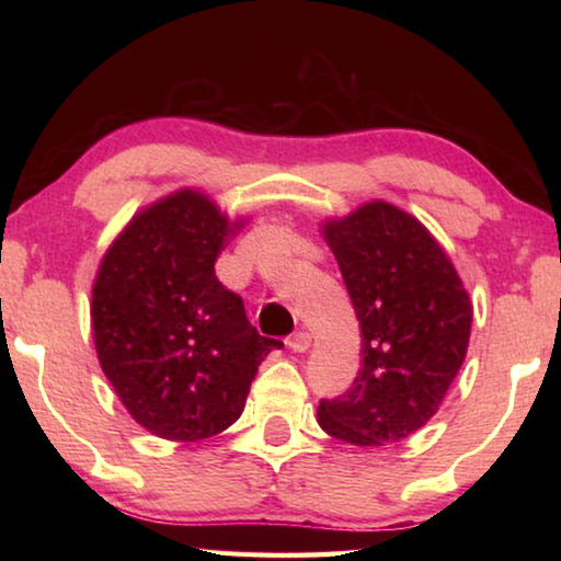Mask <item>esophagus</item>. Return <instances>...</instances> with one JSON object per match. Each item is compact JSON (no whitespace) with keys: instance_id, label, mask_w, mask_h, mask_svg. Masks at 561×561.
Segmentation results:
<instances>
[{"instance_id":"34e87169","label":"esophagus","mask_w":561,"mask_h":561,"mask_svg":"<svg viewBox=\"0 0 561 561\" xmlns=\"http://www.w3.org/2000/svg\"><path fill=\"white\" fill-rule=\"evenodd\" d=\"M287 346L294 351V354H304L311 346V336L307 331H294V334L287 339Z\"/></svg>"}]
</instances>
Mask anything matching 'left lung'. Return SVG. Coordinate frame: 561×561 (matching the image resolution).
<instances>
[{
    "mask_svg": "<svg viewBox=\"0 0 561 561\" xmlns=\"http://www.w3.org/2000/svg\"><path fill=\"white\" fill-rule=\"evenodd\" d=\"M324 237L360 327V368L346 393L321 398L319 425L360 448L423 428L458 376L472 307L458 272L425 227L388 203H368Z\"/></svg>",
    "mask_w": 561,
    "mask_h": 561,
    "instance_id": "8db88e82",
    "label": "left lung"
}]
</instances>
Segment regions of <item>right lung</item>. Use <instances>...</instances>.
Returning a JSON list of instances; mask_svg holds the SVG:
<instances>
[{"label":"right lung","instance_id":"1","mask_svg":"<svg viewBox=\"0 0 561 561\" xmlns=\"http://www.w3.org/2000/svg\"><path fill=\"white\" fill-rule=\"evenodd\" d=\"M232 227L205 195L180 190L133 217L93 284L103 374L160 438L195 443L230 428L264 356L284 346L260 336L240 294L217 279Z\"/></svg>","mask_w":561,"mask_h":561}]
</instances>
